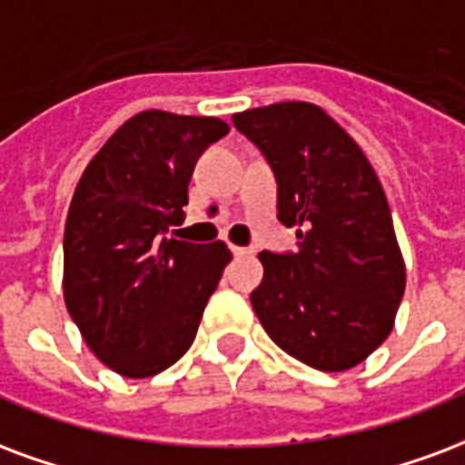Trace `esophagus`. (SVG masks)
<instances>
[{
  "instance_id": "34e87169",
  "label": "esophagus",
  "mask_w": 465,
  "mask_h": 465,
  "mask_svg": "<svg viewBox=\"0 0 465 465\" xmlns=\"http://www.w3.org/2000/svg\"><path fill=\"white\" fill-rule=\"evenodd\" d=\"M232 253L239 259V256H246V253H251V251L243 249V246H232Z\"/></svg>"
}]
</instances>
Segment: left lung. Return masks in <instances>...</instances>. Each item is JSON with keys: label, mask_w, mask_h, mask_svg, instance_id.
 <instances>
[{"label": "left lung", "mask_w": 465, "mask_h": 465, "mask_svg": "<svg viewBox=\"0 0 465 465\" xmlns=\"http://www.w3.org/2000/svg\"><path fill=\"white\" fill-rule=\"evenodd\" d=\"M232 120L276 174L278 222L298 226V251L259 253L263 281L251 305L288 355L345 372L390 338L407 285L380 177L312 103H273Z\"/></svg>", "instance_id": "left-lung-1"}]
</instances>
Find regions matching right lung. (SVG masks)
Masks as SVG:
<instances>
[{"instance_id": "add662e5", "label": "right lung", "mask_w": 465, "mask_h": 465, "mask_svg": "<svg viewBox=\"0 0 465 465\" xmlns=\"http://www.w3.org/2000/svg\"><path fill=\"white\" fill-rule=\"evenodd\" d=\"M219 118L143 110L108 137L75 184L64 232V301L113 372L145 380L194 342L232 251L164 239L182 222L199 154Z\"/></svg>"}]
</instances>
